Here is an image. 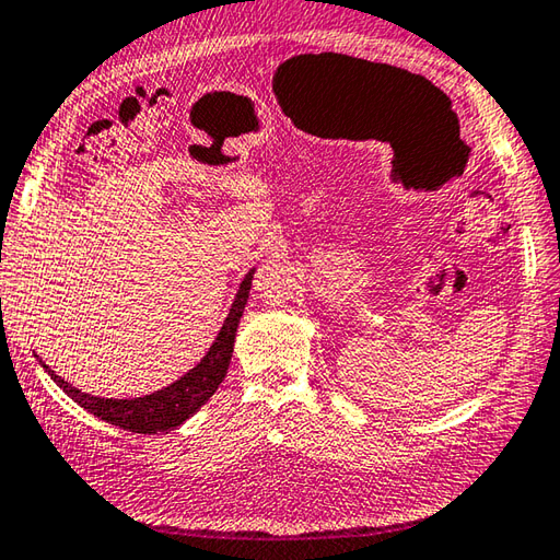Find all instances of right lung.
<instances>
[{
	"instance_id": "add662e5",
	"label": "right lung",
	"mask_w": 560,
	"mask_h": 560,
	"mask_svg": "<svg viewBox=\"0 0 560 560\" xmlns=\"http://www.w3.org/2000/svg\"><path fill=\"white\" fill-rule=\"evenodd\" d=\"M252 277H255V269H249L245 273V279L240 281V289L235 293L233 305H230V313L223 320V327L218 330L213 345L208 347V352L201 357L199 364L186 371L182 378L172 381L170 386L152 390V393H148V396L98 398V396H92V393H82L80 388H74L72 383H68L62 376L55 374V371L48 364H43L40 359H38V364L46 369V374L55 383H58V386L68 393V396L77 405H80V408L96 415L98 420L112 422V424L120 427V430L138 432V434H158V432L177 430L179 424L194 418V415L199 412L208 400H211V396L218 390V386H221L225 374H228V364H230V357H233L240 317H243V311H245L247 299H249Z\"/></svg>"
}]
</instances>
